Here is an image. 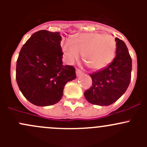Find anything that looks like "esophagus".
Returning <instances> with one entry per match:
<instances>
[{
	"label": "esophagus",
	"instance_id": "esophagus-1",
	"mask_svg": "<svg viewBox=\"0 0 147 147\" xmlns=\"http://www.w3.org/2000/svg\"><path fill=\"white\" fill-rule=\"evenodd\" d=\"M76 74H77V75H78V76H80V75H81L82 74V72L81 70H80V69H76Z\"/></svg>",
	"mask_w": 147,
	"mask_h": 147
}]
</instances>
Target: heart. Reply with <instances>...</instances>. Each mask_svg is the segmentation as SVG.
<instances>
[{
    "label": "heart",
    "mask_w": 147,
    "mask_h": 147,
    "mask_svg": "<svg viewBox=\"0 0 147 147\" xmlns=\"http://www.w3.org/2000/svg\"><path fill=\"white\" fill-rule=\"evenodd\" d=\"M63 50L69 63H73L83 54L87 64L92 69L99 70L113 60L116 42L109 35L100 32L83 33L72 41H67L63 46Z\"/></svg>",
    "instance_id": "heart-1"
}]
</instances>
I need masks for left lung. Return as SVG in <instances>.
I'll return each instance as SVG.
<instances>
[{
  "mask_svg": "<svg viewBox=\"0 0 147 147\" xmlns=\"http://www.w3.org/2000/svg\"><path fill=\"white\" fill-rule=\"evenodd\" d=\"M115 41L116 52L112 63L90 75L92 86L84 92V97L92 105H112L124 94L130 83L131 58L126 44L118 38Z\"/></svg>",
  "mask_w": 147,
  "mask_h": 147,
  "instance_id": "1",
  "label": "left lung"
}]
</instances>
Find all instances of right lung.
I'll return each instance as SVG.
<instances>
[{"label":"right lung","mask_w":147,"mask_h":147,"mask_svg":"<svg viewBox=\"0 0 147 147\" xmlns=\"http://www.w3.org/2000/svg\"><path fill=\"white\" fill-rule=\"evenodd\" d=\"M61 40L59 32L39 30L19 53L16 81L23 96L36 106L57 103L66 83L76 78L75 67L63 64Z\"/></svg>","instance_id":"right-lung-1"}]
</instances>
